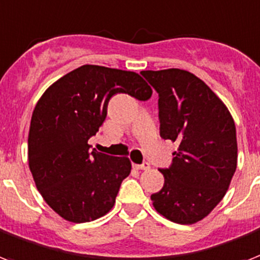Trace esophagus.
Returning <instances> with one entry per match:
<instances>
[{"label": "esophagus", "mask_w": 260, "mask_h": 260, "mask_svg": "<svg viewBox=\"0 0 260 260\" xmlns=\"http://www.w3.org/2000/svg\"><path fill=\"white\" fill-rule=\"evenodd\" d=\"M134 168L136 169H140V170H147V169H150V165L147 162H143L141 164V165H137V164H134Z\"/></svg>", "instance_id": "1"}]
</instances>
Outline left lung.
Masks as SVG:
<instances>
[{
	"label": "left lung",
	"mask_w": 260,
	"mask_h": 260,
	"mask_svg": "<svg viewBox=\"0 0 260 260\" xmlns=\"http://www.w3.org/2000/svg\"><path fill=\"white\" fill-rule=\"evenodd\" d=\"M141 74L158 92L159 136L178 143L161 169L162 189L150 196L170 221L194 224L212 212L238 165L235 122L227 106L196 75L178 68Z\"/></svg>",
	"instance_id": "left-lung-1"
}]
</instances>
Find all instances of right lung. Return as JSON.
I'll use <instances>...</instances> for the list:
<instances>
[{"label": "right lung", "mask_w": 260, "mask_h": 260, "mask_svg": "<svg viewBox=\"0 0 260 260\" xmlns=\"http://www.w3.org/2000/svg\"><path fill=\"white\" fill-rule=\"evenodd\" d=\"M118 92L140 101L153 94L136 72L86 64L48 87L33 110L29 169L45 203L72 223L92 221L110 212L120 184L132 172L127 157L103 154L88 145Z\"/></svg>", "instance_id": "add662e5"}]
</instances>
